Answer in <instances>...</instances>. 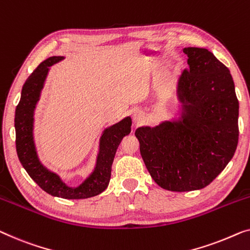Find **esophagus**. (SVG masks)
I'll return each instance as SVG.
<instances>
[{
	"mask_svg": "<svg viewBox=\"0 0 250 250\" xmlns=\"http://www.w3.org/2000/svg\"><path fill=\"white\" fill-rule=\"evenodd\" d=\"M142 116H143L142 111H140V110H135L133 113V118L135 122H140L141 119H142Z\"/></svg>",
	"mask_w": 250,
	"mask_h": 250,
	"instance_id": "34e87169",
	"label": "esophagus"
}]
</instances>
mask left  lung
Here are the masks:
<instances>
[{"mask_svg":"<svg viewBox=\"0 0 250 250\" xmlns=\"http://www.w3.org/2000/svg\"><path fill=\"white\" fill-rule=\"evenodd\" d=\"M184 53L189 68L178 88L183 121L135 132L151 177L172 191L211 184L232 159L239 137V103L229 68L205 48L187 47Z\"/></svg>","mask_w":250,"mask_h":250,"instance_id":"obj_1","label":"left lung"}]
</instances>
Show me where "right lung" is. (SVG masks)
I'll list each match as a JSON object with an SVG mask.
<instances>
[{
	"label": "right lung",
	"instance_id": "1",
	"mask_svg": "<svg viewBox=\"0 0 250 250\" xmlns=\"http://www.w3.org/2000/svg\"><path fill=\"white\" fill-rule=\"evenodd\" d=\"M63 57L53 56L41 63L29 75L21 91V98L16 108V146L17 153L22 167L36 184L53 196L67 200H79L96 196L106 189L110 180L111 165L115 153L122 139L131 132L132 119L127 117L118 124L107 128L100 140V151L95 171L81 186L70 188L60 179L56 173L50 172L38 160L36 153L34 137H32V123L34 109L37 104L42 84L46 79L49 66L59 62Z\"/></svg>",
	"mask_w": 250,
	"mask_h": 250
}]
</instances>
